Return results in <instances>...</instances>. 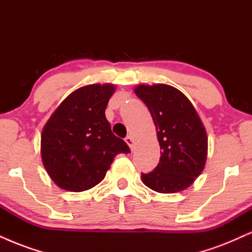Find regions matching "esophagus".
Segmentation results:
<instances>
[{
	"label": "esophagus",
	"mask_w": 252,
	"mask_h": 252,
	"mask_svg": "<svg viewBox=\"0 0 252 252\" xmlns=\"http://www.w3.org/2000/svg\"><path fill=\"white\" fill-rule=\"evenodd\" d=\"M126 143H128V146L130 147V149H134V140H132V137H131V136H126Z\"/></svg>",
	"instance_id": "34e87169"
}]
</instances>
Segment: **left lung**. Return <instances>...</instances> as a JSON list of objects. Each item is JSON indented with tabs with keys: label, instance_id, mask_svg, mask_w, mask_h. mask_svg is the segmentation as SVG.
<instances>
[{
	"label": "left lung",
	"instance_id": "8db88e82",
	"mask_svg": "<svg viewBox=\"0 0 252 252\" xmlns=\"http://www.w3.org/2000/svg\"><path fill=\"white\" fill-rule=\"evenodd\" d=\"M136 96L148 108L158 131L161 156L143 184L158 193L187 189L200 175L207 156V136L192 103L182 92L164 84L138 85Z\"/></svg>",
	"mask_w": 252,
	"mask_h": 252
}]
</instances>
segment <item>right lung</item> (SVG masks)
Returning <instances> with one entry per match:
<instances>
[{"instance_id": "right-lung-1", "label": "right lung", "mask_w": 252, "mask_h": 252, "mask_svg": "<svg viewBox=\"0 0 252 252\" xmlns=\"http://www.w3.org/2000/svg\"><path fill=\"white\" fill-rule=\"evenodd\" d=\"M115 86L76 90L58 106L41 135L42 163L60 189L82 192L103 180L117 154L130 148L111 131L105 109Z\"/></svg>"}]
</instances>
